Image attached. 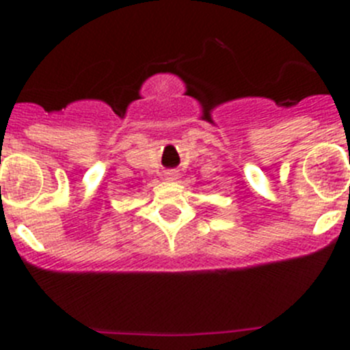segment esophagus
I'll return each mask as SVG.
<instances>
[{
  "mask_svg": "<svg viewBox=\"0 0 350 350\" xmlns=\"http://www.w3.org/2000/svg\"><path fill=\"white\" fill-rule=\"evenodd\" d=\"M164 178L167 179V181H176V179L179 178V172L178 171H167L164 174Z\"/></svg>",
  "mask_w": 350,
  "mask_h": 350,
  "instance_id": "34e87169",
  "label": "esophagus"
}]
</instances>
